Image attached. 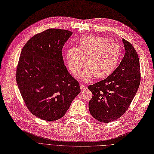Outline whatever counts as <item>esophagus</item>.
<instances>
[{
    "label": "esophagus",
    "instance_id": "1",
    "mask_svg": "<svg viewBox=\"0 0 154 154\" xmlns=\"http://www.w3.org/2000/svg\"><path fill=\"white\" fill-rule=\"evenodd\" d=\"M80 88H81V90L82 91H84L86 89V87L84 86L82 84H80Z\"/></svg>",
    "mask_w": 154,
    "mask_h": 154
}]
</instances>
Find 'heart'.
Here are the masks:
<instances>
[{"instance_id":"1","label":"heart","mask_w":154,"mask_h":154,"mask_svg":"<svg viewBox=\"0 0 154 154\" xmlns=\"http://www.w3.org/2000/svg\"><path fill=\"white\" fill-rule=\"evenodd\" d=\"M122 54L119 45L104 37L88 35L81 38L77 48H69L66 53L68 67L73 75H78L85 61L86 68L81 74L83 81L95 76L103 79L115 70Z\"/></svg>"}]
</instances>
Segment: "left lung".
<instances>
[{
    "mask_svg": "<svg viewBox=\"0 0 154 154\" xmlns=\"http://www.w3.org/2000/svg\"><path fill=\"white\" fill-rule=\"evenodd\" d=\"M125 54L120 65L110 75L88 86L93 97L89 102L91 116L98 122L117 120L129 107L140 86V64L135 48L123 39Z\"/></svg>",
    "mask_w": 154,
    "mask_h": 154,
    "instance_id": "8db88e82",
    "label": "left lung"
}]
</instances>
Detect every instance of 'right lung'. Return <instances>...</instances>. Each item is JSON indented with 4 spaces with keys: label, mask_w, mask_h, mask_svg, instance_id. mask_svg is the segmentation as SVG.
Segmentation results:
<instances>
[{
    "label": "right lung",
    "mask_w": 154,
    "mask_h": 154,
    "mask_svg": "<svg viewBox=\"0 0 154 154\" xmlns=\"http://www.w3.org/2000/svg\"><path fill=\"white\" fill-rule=\"evenodd\" d=\"M72 32L48 29L23 46L16 72L17 85L29 111L42 120L62 118L81 92L64 64L62 48Z\"/></svg>",
    "instance_id": "1"
}]
</instances>
